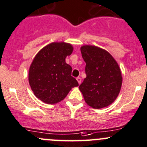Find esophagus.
<instances>
[{"instance_id": "esophagus-1", "label": "esophagus", "mask_w": 147, "mask_h": 147, "mask_svg": "<svg viewBox=\"0 0 147 147\" xmlns=\"http://www.w3.org/2000/svg\"><path fill=\"white\" fill-rule=\"evenodd\" d=\"M77 80H78V84H81V81H82V79L80 78V77H78V78H77Z\"/></svg>"}]
</instances>
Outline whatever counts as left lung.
Segmentation results:
<instances>
[{"label": "left lung", "instance_id": "left-lung-1", "mask_svg": "<svg viewBox=\"0 0 147 147\" xmlns=\"http://www.w3.org/2000/svg\"><path fill=\"white\" fill-rule=\"evenodd\" d=\"M86 78L79 86L88 106L107 107L118 97L123 83L118 63L107 51L96 46H81Z\"/></svg>", "mask_w": 147, "mask_h": 147}]
</instances>
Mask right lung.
Segmentation results:
<instances>
[{
  "instance_id": "add662e5",
  "label": "right lung",
  "mask_w": 147,
  "mask_h": 147,
  "mask_svg": "<svg viewBox=\"0 0 147 147\" xmlns=\"http://www.w3.org/2000/svg\"><path fill=\"white\" fill-rule=\"evenodd\" d=\"M73 51L72 44L53 42L37 53L29 69V83L36 98L48 104L63 101L72 88L79 85L65 62Z\"/></svg>"
}]
</instances>
